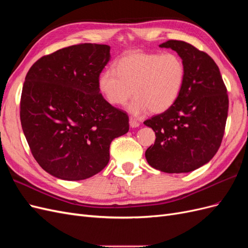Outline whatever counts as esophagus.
Wrapping results in <instances>:
<instances>
[{
  "label": "esophagus",
  "instance_id": "obj_1",
  "mask_svg": "<svg viewBox=\"0 0 248 248\" xmlns=\"http://www.w3.org/2000/svg\"><path fill=\"white\" fill-rule=\"evenodd\" d=\"M129 125H130V127H132V128H136V127L140 126V122H138L136 119L130 118L129 119Z\"/></svg>",
  "mask_w": 248,
  "mask_h": 248
}]
</instances>
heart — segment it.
<instances>
[{
    "mask_svg": "<svg viewBox=\"0 0 248 248\" xmlns=\"http://www.w3.org/2000/svg\"><path fill=\"white\" fill-rule=\"evenodd\" d=\"M183 60L174 52L158 54L134 50L120 58L115 70H104L98 78L101 95L111 106H129L133 115L150 110L160 114L176 102L185 81Z\"/></svg>",
    "mask_w": 248,
    "mask_h": 248,
    "instance_id": "heart-1",
    "label": "heart"
}]
</instances>
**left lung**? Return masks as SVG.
I'll list each match as a JSON object with an SVG mask.
<instances>
[{"instance_id": "left-lung-1", "label": "left lung", "mask_w": 248, "mask_h": 248, "mask_svg": "<svg viewBox=\"0 0 248 248\" xmlns=\"http://www.w3.org/2000/svg\"><path fill=\"white\" fill-rule=\"evenodd\" d=\"M159 46L177 52L186 74L176 102L144 122L156 136L146 159L152 168L169 174L188 172L208 163L218 151L229 110L227 88L218 66L206 52L179 40Z\"/></svg>"}]
</instances>
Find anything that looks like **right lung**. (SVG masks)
<instances>
[{"instance_id": "obj_1", "label": "right lung", "mask_w": 248, "mask_h": 248, "mask_svg": "<svg viewBox=\"0 0 248 248\" xmlns=\"http://www.w3.org/2000/svg\"><path fill=\"white\" fill-rule=\"evenodd\" d=\"M106 44L84 43L40 58L27 73L20 122L39 166L78 181L109 161L111 140L129 130L126 112L100 94L98 78L110 60Z\"/></svg>"}]
</instances>
